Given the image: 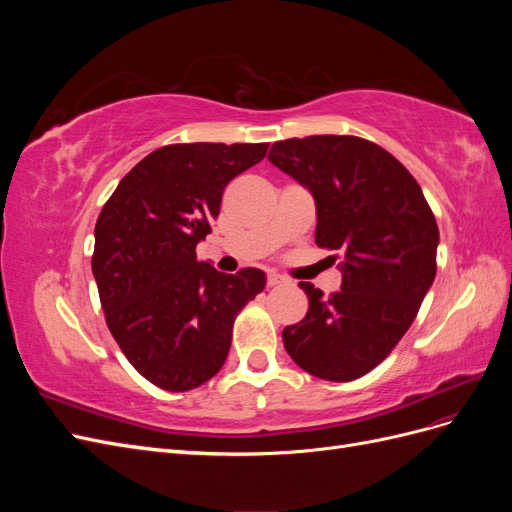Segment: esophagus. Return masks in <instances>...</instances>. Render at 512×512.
Segmentation results:
<instances>
[{"label":"esophagus","instance_id":"esophagus-1","mask_svg":"<svg viewBox=\"0 0 512 512\" xmlns=\"http://www.w3.org/2000/svg\"><path fill=\"white\" fill-rule=\"evenodd\" d=\"M286 280L282 275H277V273H269L267 275V286H280V284H284Z\"/></svg>","mask_w":512,"mask_h":512}]
</instances>
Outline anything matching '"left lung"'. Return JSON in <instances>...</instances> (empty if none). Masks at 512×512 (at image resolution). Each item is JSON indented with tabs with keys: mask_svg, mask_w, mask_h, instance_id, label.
<instances>
[{
	"mask_svg": "<svg viewBox=\"0 0 512 512\" xmlns=\"http://www.w3.org/2000/svg\"><path fill=\"white\" fill-rule=\"evenodd\" d=\"M269 160L316 200V243L342 252V290L309 299L284 348L307 374L350 382L380 365L436 277L440 232L421 185L380 145L320 134L273 143Z\"/></svg>",
	"mask_w": 512,
	"mask_h": 512,
	"instance_id": "obj_1",
	"label": "left lung"
}]
</instances>
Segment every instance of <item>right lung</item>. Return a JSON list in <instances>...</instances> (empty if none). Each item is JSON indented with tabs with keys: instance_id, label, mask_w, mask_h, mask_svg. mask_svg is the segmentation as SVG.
<instances>
[{
	"instance_id": "add662e5",
	"label": "right lung",
	"mask_w": 512,
	"mask_h": 512,
	"mask_svg": "<svg viewBox=\"0 0 512 512\" xmlns=\"http://www.w3.org/2000/svg\"><path fill=\"white\" fill-rule=\"evenodd\" d=\"M269 143H181L151 151L106 200L91 256L108 331L132 367L170 393L222 369L237 314L265 290V273L215 271L196 245L220 215L230 179Z\"/></svg>"
}]
</instances>
